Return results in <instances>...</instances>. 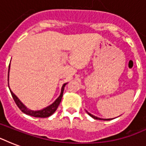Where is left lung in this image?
Returning <instances> with one entry per match:
<instances>
[{
    "instance_id": "1",
    "label": "left lung",
    "mask_w": 146,
    "mask_h": 146,
    "mask_svg": "<svg viewBox=\"0 0 146 146\" xmlns=\"http://www.w3.org/2000/svg\"><path fill=\"white\" fill-rule=\"evenodd\" d=\"M87 113H88V114L89 115H90L92 118H94V119H96V120H111V119H102V118H99V117H96V116L92 115V114H91V113H89L88 111H87Z\"/></svg>"
}]
</instances>
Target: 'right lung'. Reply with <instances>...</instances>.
I'll return each mask as SVG.
<instances>
[{
  "instance_id": "1",
  "label": "right lung",
  "mask_w": 146,
  "mask_h": 146,
  "mask_svg": "<svg viewBox=\"0 0 146 146\" xmlns=\"http://www.w3.org/2000/svg\"><path fill=\"white\" fill-rule=\"evenodd\" d=\"M9 70H10V65H9ZM8 78H9V74H8ZM8 80H9V79H8ZM66 85V83L63 85L61 89V93H60L59 97L56 99V101H55L53 104L49 105L48 107H47L45 108L42 109L41 111H31V110H29V109L26 108V107L19 101V98L15 96L14 94L13 93V92H11V90H10V93L12 95V97L13 98V100H14L15 103L17 104V107L21 110L22 112H23L24 113H26L27 115H30L32 116V117H48L49 116L52 115L53 113H54L55 111L57 110V107L59 106L60 103L61 102L62 97H63L64 87H65Z\"/></svg>"
}]
</instances>
